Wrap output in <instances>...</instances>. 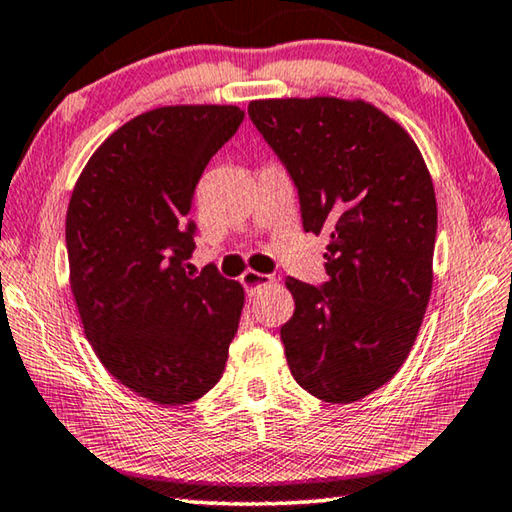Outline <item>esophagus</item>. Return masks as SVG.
I'll list each match as a JSON object with an SVG mask.
<instances>
[{
	"label": "esophagus",
	"mask_w": 512,
	"mask_h": 512,
	"mask_svg": "<svg viewBox=\"0 0 512 512\" xmlns=\"http://www.w3.org/2000/svg\"><path fill=\"white\" fill-rule=\"evenodd\" d=\"M240 283L242 288H245L249 294H256L265 285L272 283V276L270 274H261V272H254V270H247L245 274L240 276Z\"/></svg>",
	"instance_id": "obj_1"
}]
</instances>
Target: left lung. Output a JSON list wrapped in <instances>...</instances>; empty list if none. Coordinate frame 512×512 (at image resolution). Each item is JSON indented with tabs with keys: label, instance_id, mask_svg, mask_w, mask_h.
<instances>
[{
	"label": "left lung",
	"instance_id": "left-lung-1",
	"mask_svg": "<svg viewBox=\"0 0 512 512\" xmlns=\"http://www.w3.org/2000/svg\"><path fill=\"white\" fill-rule=\"evenodd\" d=\"M249 119L297 186L303 229L328 231V281L288 276L290 371L326 402H355L398 373L432 292L436 195L414 139L364 101H251Z\"/></svg>",
	"mask_w": 512,
	"mask_h": 512
}]
</instances>
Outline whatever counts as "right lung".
I'll use <instances>...</instances> for the list:
<instances>
[{
    "label": "right lung",
    "instance_id": "add662e5",
    "mask_svg": "<svg viewBox=\"0 0 512 512\" xmlns=\"http://www.w3.org/2000/svg\"><path fill=\"white\" fill-rule=\"evenodd\" d=\"M236 105L157 107L121 125L67 209L69 279L98 360L130 391L186 405L222 378L245 292L215 265L186 272L206 164L236 134Z\"/></svg>",
    "mask_w": 512,
    "mask_h": 512
}]
</instances>
